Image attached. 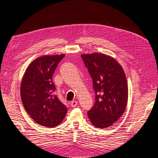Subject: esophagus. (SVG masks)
I'll list each match as a JSON object with an SVG mask.
<instances>
[{
    "label": "esophagus",
    "instance_id": "34e87169",
    "mask_svg": "<svg viewBox=\"0 0 158 158\" xmlns=\"http://www.w3.org/2000/svg\"><path fill=\"white\" fill-rule=\"evenodd\" d=\"M77 105H78V102L76 101H74V100H73V101H72L70 102V106L73 107H75Z\"/></svg>",
    "mask_w": 158,
    "mask_h": 158
}]
</instances>
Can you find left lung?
Returning <instances> with one entry per match:
<instances>
[{"label": "left lung", "mask_w": 158, "mask_h": 158, "mask_svg": "<svg viewBox=\"0 0 158 158\" xmlns=\"http://www.w3.org/2000/svg\"><path fill=\"white\" fill-rule=\"evenodd\" d=\"M81 56L92 78L95 93V102L88 116L94 126L106 128L115 123L126 109L128 85L125 73L110 56L94 52Z\"/></svg>", "instance_id": "left-lung-1"}]
</instances>
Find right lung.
Here are the masks:
<instances>
[{"label": "right lung", "instance_id": "add662e5", "mask_svg": "<svg viewBox=\"0 0 158 158\" xmlns=\"http://www.w3.org/2000/svg\"><path fill=\"white\" fill-rule=\"evenodd\" d=\"M65 55H45L28 66L21 83V99L26 111L39 125L52 128L60 125L67 107L54 94L52 76Z\"/></svg>", "mask_w": 158, "mask_h": 158}]
</instances>
